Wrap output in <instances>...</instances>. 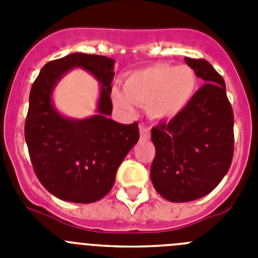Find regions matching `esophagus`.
<instances>
[{"mask_svg": "<svg viewBox=\"0 0 258 258\" xmlns=\"http://www.w3.org/2000/svg\"><path fill=\"white\" fill-rule=\"evenodd\" d=\"M140 133H141V138H142V140H149L150 138V129L146 126L145 124L140 125Z\"/></svg>", "mask_w": 258, "mask_h": 258, "instance_id": "1", "label": "esophagus"}]
</instances>
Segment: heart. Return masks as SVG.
<instances>
[{
    "mask_svg": "<svg viewBox=\"0 0 258 258\" xmlns=\"http://www.w3.org/2000/svg\"><path fill=\"white\" fill-rule=\"evenodd\" d=\"M198 77L188 66L154 64L125 77L124 95L113 89L112 101L122 111L132 112L133 103L147 108L154 120H172L192 101Z\"/></svg>",
    "mask_w": 258,
    "mask_h": 258,
    "instance_id": "obj_1",
    "label": "heart"
}]
</instances>
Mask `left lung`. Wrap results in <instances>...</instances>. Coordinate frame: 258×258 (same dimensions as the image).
<instances>
[{"label":"left lung","instance_id":"1","mask_svg":"<svg viewBox=\"0 0 258 258\" xmlns=\"http://www.w3.org/2000/svg\"><path fill=\"white\" fill-rule=\"evenodd\" d=\"M184 60L206 84L177 117L151 131L152 184L173 203L206 197L222 181L234 155V113L222 76L206 59Z\"/></svg>","mask_w":258,"mask_h":258}]
</instances>
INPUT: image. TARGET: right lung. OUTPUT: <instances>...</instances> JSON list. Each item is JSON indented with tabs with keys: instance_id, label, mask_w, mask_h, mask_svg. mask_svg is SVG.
<instances>
[{
	"instance_id": "1",
	"label": "right lung",
	"mask_w": 258,
	"mask_h": 258,
	"mask_svg": "<svg viewBox=\"0 0 258 258\" xmlns=\"http://www.w3.org/2000/svg\"><path fill=\"white\" fill-rule=\"evenodd\" d=\"M113 66L103 55L72 52L42 67L32 85L24 126L33 170L54 197L89 204L106 197L127 152L140 140L138 122L124 125L112 113ZM90 72L101 83L98 115L83 120L61 116L52 106V90L72 68Z\"/></svg>"
}]
</instances>
